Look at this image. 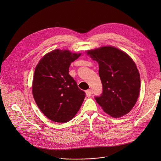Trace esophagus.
I'll use <instances>...</instances> for the list:
<instances>
[{
	"instance_id": "esophagus-1",
	"label": "esophagus",
	"mask_w": 161,
	"mask_h": 161,
	"mask_svg": "<svg viewBox=\"0 0 161 161\" xmlns=\"http://www.w3.org/2000/svg\"><path fill=\"white\" fill-rule=\"evenodd\" d=\"M86 94L87 97H90L92 94V91L91 89H87L86 91Z\"/></svg>"
}]
</instances>
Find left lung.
Returning <instances> with one entry per match:
<instances>
[{
  "mask_svg": "<svg viewBox=\"0 0 161 161\" xmlns=\"http://www.w3.org/2000/svg\"><path fill=\"white\" fill-rule=\"evenodd\" d=\"M87 55L98 62L103 92L95 100L108 115L120 117L135 105L140 89V75L132 58L113 46L89 50Z\"/></svg>",
  "mask_w": 161,
  "mask_h": 161,
  "instance_id": "1",
  "label": "left lung"
}]
</instances>
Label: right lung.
Returning <instances> with one entry per match:
<instances>
[{
    "mask_svg": "<svg viewBox=\"0 0 161 161\" xmlns=\"http://www.w3.org/2000/svg\"><path fill=\"white\" fill-rule=\"evenodd\" d=\"M80 55L55 49L44 55L36 68L32 83L34 98L41 112L54 122L70 120L83 103L86 93L69 75L71 63Z\"/></svg>",
    "mask_w": 161,
    "mask_h": 161,
    "instance_id": "right-lung-1",
    "label": "right lung"
}]
</instances>
